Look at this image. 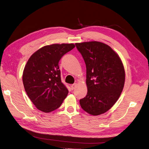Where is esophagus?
Returning a JSON list of instances; mask_svg holds the SVG:
<instances>
[{
	"mask_svg": "<svg viewBox=\"0 0 149 149\" xmlns=\"http://www.w3.org/2000/svg\"><path fill=\"white\" fill-rule=\"evenodd\" d=\"M76 83H74V84H72V85H71V90H73V89H74L75 88H76Z\"/></svg>",
	"mask_w": 149,
	"mask_h": 149,
	"instance_id": "1",
	"label": "esophagus"
}]
</instances>
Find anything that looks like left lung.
<instances>
[{
	"label": "left lung",
	"mask_w": 149,
	"mask_h": 149,
	"mask_svg": "<svg viewBox=\"0 0 149 149\" xmlns=\"http://www.w3.org/2000/svg\"><path fill=\"white\" fill-rule=\"evenodd\" d=\"M86 66L87 95L79 100L82 109L93 116L109 110L118 100L125 83L119 56L107 45L96 41L75 43Z\"/></svg>",
	"instance_id": "8db88e82"
}]
</instances>
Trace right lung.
<instances>
[{"mask_svg": "<svg viewBox=\"0 0 149 149\" xmlns=\"http://www.w3.org/2000/svg\"><path fill=\"white\" fill-rule=\"evenodd\" d=\"M75 47L73 43L52 44L42 47L29 59L22 80L25 91L35 107L43 112L60 107L68 90L61 82L58 63Z\"/></svg>", "mask_w": 149, "mask_h": 149, "instance_id": "1", "label": "right lung"}]
</instances>
